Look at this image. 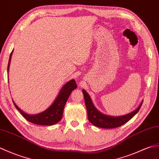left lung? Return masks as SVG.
<instances>
[{
  "label": "left lung",
  "mask_w": 159,
  "mask_h": 159,
  "mask_svg": "<svg viewBox=\"0 0 159 159\" xmlns=\"http://www.w3.org/2000/svg\"><path fill=\"white\" fill-rule=\"evenodd\" d=\"M82 93L84 94V101H85V105L87 109L89 120L91 124H93L95 126L103 129L116 128L125 124L126 122H127L130 119H131L139 111L143 103L142 101L139 105V106L135 110L129 113V114L119 116H112L104 114L100 111H98L95 107L93 101H92L90 97L88 94L87 92L83 89Z\"/></svg>",
  "instance_id": "obj_1"
}]
</instances>
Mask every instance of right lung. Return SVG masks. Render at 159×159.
<instances>
[{
    "instance_id": "1",
    "label": "right lung",
    "mask_w": 159,
    "mask_h": 159,
    "mask_svg": "<svg viewBox=\"0 0 159 159\" xmlns=\"http://www.w3.org/2000/svg\"><path fill=\"white\" fill-rule=\"evenodd\" d=\"M13 52V50H12L11 53L9 56L7 67V73H9L11 59ZM75 89H77V84L75 83V80H69L68 82H66L65 85L61 88V89L60 90L57 97H56L55 100L50 106L43 111L39 113V114H28L26 113L23 111L22 109L17 106L13 100V103L14 105H15L16 108L21 113V114H22L28 121H29L32 123H34V124L39 125H54L56 124V123H58L61 120L66 102L69 98L70 93H72V91L75 90Z\"/></svg>"
}]
</instances>
